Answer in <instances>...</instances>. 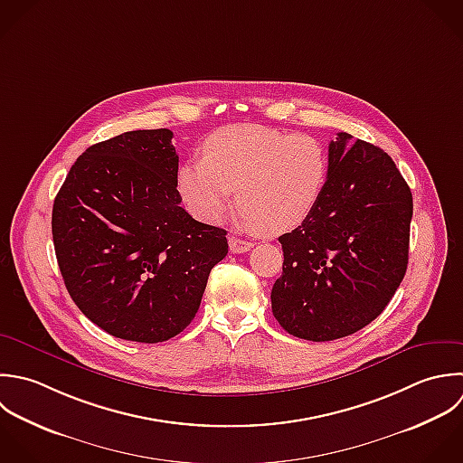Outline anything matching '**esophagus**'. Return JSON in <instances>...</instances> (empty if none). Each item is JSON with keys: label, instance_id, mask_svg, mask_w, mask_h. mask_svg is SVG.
<instances>
[{"label": "esophagus", "instance_id": "1", "mask_svg": "<svg viewBox=\"0 0 463 463\" xmlns=\"http://www.w3.org/2000/svg\"><path fill=\"white\" fill-rule=\"evenodd\" d=\"M229 249H231L232 254H241V252H247V250L252 249V241H247V240H243L240 236L231 234L229 236Z\"/></svg>", "mask_w": 463, "mask_h": 463}]
</instances>
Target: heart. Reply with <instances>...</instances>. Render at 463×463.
I'll return each mask as SVG.
<instances>
[{
	"instance_id": "obj_1",
	"label": "heart",
	"mask_w": 463,
	"mask_h": 463,
	"mask_svg": "<svg viewBox=\"0 0 463 463\" xmlns=\"http://www.w3.org/2000/svg\"><path fill=\"white\" fill-rule=\"evenodd\" d=\"M330 173L326 146L307 133L243 124L213 133L203 158L187 160L176 176L187 209L220 222L234 203L267 236L303 225L319 205Z\"/></svg>"
}]
</instances>
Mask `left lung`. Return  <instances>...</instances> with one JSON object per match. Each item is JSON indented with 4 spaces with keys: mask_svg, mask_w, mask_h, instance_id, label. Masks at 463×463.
I'll list each match as a JSON object with an SVG mask.
<instances>
[{
    "mask_svg": "<svg viewBox=\"0 0 463 463\" xmlns=\"http://www.w3.org/2000/svg\"><path fill=\"white\" fill-rule=\"evenodd\" d=\"M337 133L330 173L312 216L279 236L283 274L272 312L290 334L334 341L377 319L408 269L413 196L381 147Z\"/></svg>",
    "mask_w": 463,
    "mask_h": 463,
    "instance_id": "8db88e82",
    "label": "left lung"
}]
</instances>
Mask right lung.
<instances>
[{"label":"right lung","instance_id":"1","mask_svg":"<svg viewBox=\"0 0 463 463\" xmlns=\"http://www.w3.org/2000/svg\"><path fill=\"white\" fill-rule=\"evenodd\" d=\"M173 131L137 129L90 146L52 209L66 290L113 337L162 343L196 316L227 231L180 207Z\"/></svg>","mask_w":463,"mask_h":463}]
</instances>
